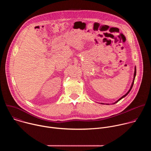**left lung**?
I'll list each match as a JSON object with an SVG mask.
<instances>
[{
	"label": "left lung",
	"mask_w": 151,
	"mask_h": 151,
	"mask_svg": "<svg viewBox=\"0 0 151 151\" xmlns=\"http://www.w3.org/2000/svg\"><path fill=\"white\" fill-rule=\"evenodd\" d=\"M136 68L135 67V68H134V78H133V82H132V85H131V87H130V90H128V91L125 94V95H124L122 97H121L120 99H119L116 101H115V103H114L113 104H115L116 103H117L118 101H119L120 100H121L122 98H124V97H125L129 93H130V91H131V90H132V87H133V83H134V79H135V77H136ZM101 104H104V103H101Z\"/></svg>",
	"instance_id": "obj_1"
}]
</instances>
